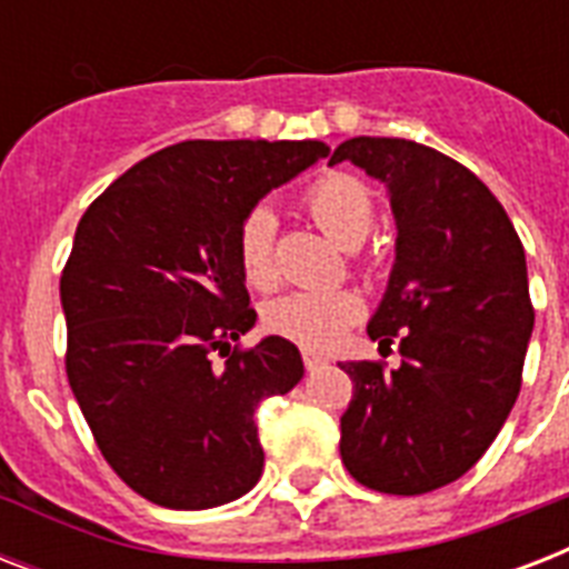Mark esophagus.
<instances>
[{"instance_id": "1", "label": "esophagus", "mask_w": 569, "mask_h": 569, "mask_svg": "<svg viewBox=\"0 0 569 569\" xmlns=\"http://www.w3.org/2000/svg\"><path fill=\"white\" fill-rule=\"evenodd\" d=\"M303 366H307V372H316V369L325 366V357L312 355V351H303Z\"/></svg>"}]
</instances>
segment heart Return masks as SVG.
Here are the masks:
<instances>
[{
  "label": "heart",
  "instance_id": "b5f03b06",
  "mask_svg": "<svg viewBox=\"0 0 569 569\" xmlns=\"http://www.w3.org/2000/svg\"><path fill=\"white\" fill-rule=\"evenodd\" d=\"M312 221L342 248H357L375 223L372 191L348 173L321 177L307 189ZM236 253L244 280L253 289H271L280 280L277 266V218L268 206H253L239 223ZM363 316V301L351 289H298L266 303L262 321L277 337L295 346L325 351L342 339Z\"/></svg>",
  "mask_w": 569,
  "mask_h": 569
}]
</instances>
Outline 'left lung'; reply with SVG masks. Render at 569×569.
<instances>
[{"mask_svg":"<svg viewBox=\"0 0 569 569\" xmlns=\"http://www.w3.org/2000/svg\"><path fill=\"white\" fill-rule=\"evenodd\" d=\"M351 162L389 191L396 266L369 337L401 366L339 363L355 380L342 463L378 493L419 496L458 481L502 431L520 396L535 328L526 250L493 191L449 156L405 138H348Z\"/></svg>","mask_w":569,"mask_h":569,"instance_id":"obj_1","label":"left lung"}]
</instances>
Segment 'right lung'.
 I'll list each match as a JSON object with an SVG mask.
<instances>
[{
	"label": "right lung",
	"instance_id": "right-lung-1",
	"mask_svg": "<svg viewBox=\"0 0 569 569\" xmlns=\"http://www.w3.org/2000/svg\"><path fill=\"white\" fill-rule=\"evenodd\" d=\"M328 153L321 141H182L132 164L76 227L61 274L67 380L102 458L150 502L203 511L262 476L253 413L303 378V360L283 337L230 351L257 321L236 236L268 191Z\"/></svg>",
	"mask_w": 569,
	"mask_h": 569
}]
</instances>
